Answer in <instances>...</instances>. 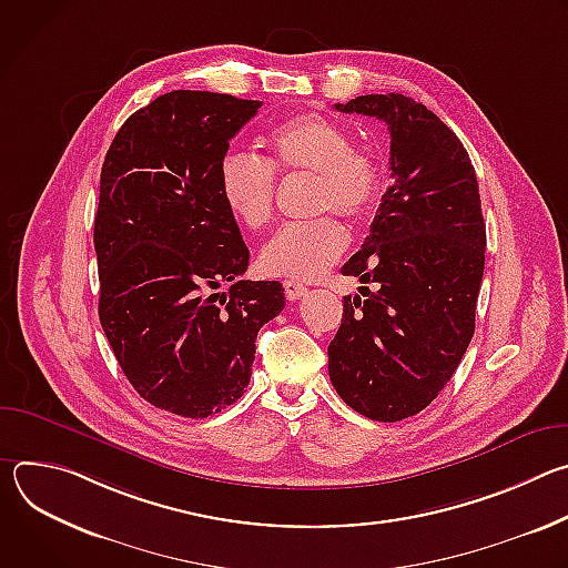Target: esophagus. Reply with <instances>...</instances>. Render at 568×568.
Segmentation results:
<instances>
[{
    "instance_id": "1",
    "label": "esophagus",
    "mask_w": 568,
    "mask_h": 568,
    "mask_svg": "<svg viewBox=\"0 0 568 568\" xmlns=\"http://www.w3.org/2000/svg\"><path fill=\"white\" fill-rule=\"evenodd\" d=\"M283 290H285L287 301H298L307 292V287L303 283H298V281H285Z\"/></svg>"
}]
</instances>
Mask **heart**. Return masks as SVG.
I'll use <instances>...</instances> for the list:
<instances>
[{
  "instance_id": "b5f03b06",
  "label": "heart",
  "mask_w": 568,
  "mask_h": 568,
  "mask_svg": "<svg viewBox=\"0 0 568 568\" xmlns=\"http://www.w3.org/2000/svg\"><path fill=\"white\" fill-rule=\"evenodd\" d=\"M267 159L250 152H226L217 164L220 197L231 217L250 231L263 229L274 215L276 175H310L312 213H337L351 222L368 220L384 195L379 156L353 143L339 121L305 112L278 121L265 136ZM348 231L333 217L285 224L258 254L267 276L314 281L346 252Z\"/></svg>"
}]
</instances>
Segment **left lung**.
I'll return each mask as SVG.
<instances>
[{
	"instance_id": "8db88e82",
	"label": "left lung",
	"mask_w": 568,
	"mask_h": 568,
	"mask_svg": "<svg viewBox=\"0 0 568 568\" xmlns=\"http://www.w3.org/2000/svg\"><path fill=\"white\" fill-rule=\"evenodd\" d=\"M335 110L386 123L393 184L342 267L362 287L344 296L328 373L348 407L395 423L436 399L471 342L485 265L478 182L460 139L423 103L368 94Z\"/></svg>"
}]
</instances>
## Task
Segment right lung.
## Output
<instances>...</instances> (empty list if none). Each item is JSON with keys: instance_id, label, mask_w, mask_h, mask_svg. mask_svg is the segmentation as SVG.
<instances>
[{"instance_id": "obj_1", "label": "right lung", "mask_w": 568, "mask_h": 568, "mask_svg": "<svg viewBox=\"0 0 568 568\" xmlns=\"http://www.w3.org/2000/svg\"><path fill=\"white\" fill-rule=\"evenodd\" d=\"M261 105L169 92L121 125L103 161L101 326L134 390L175 416L206 418L240 399L258 331L285 307L281 283L240 281L250 250L217 189L229 139Z\"/></svg>"}]
</instances>
